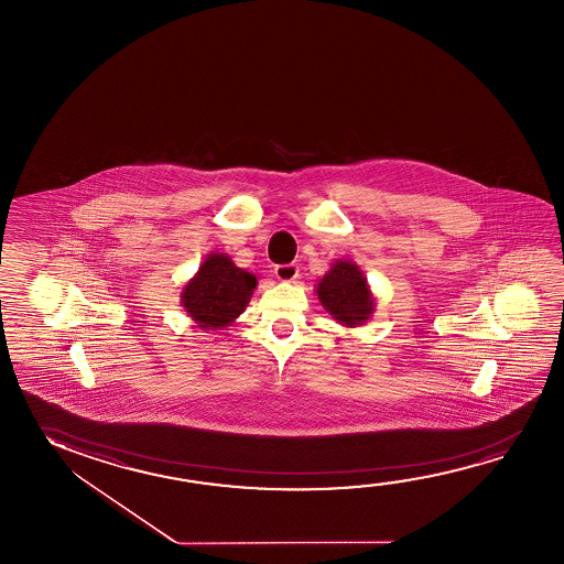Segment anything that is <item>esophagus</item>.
<instances>
[{"label": "esophagus", "instance_id": "34e87169", "mask_svg": "<svg viewBox=\"0 0 564 564\" xmlns=\"http://www.w3.org/2000/svg\"><path fill=\"white\" fill-rule=\"evenodd\" d=\"M275 278H278L279 281H286V283L295 281V279L299 278V265H295V263L278 265V268H275Z\"/></svg>", "mask_w": 564, "mask_h": 564}]
</instances>
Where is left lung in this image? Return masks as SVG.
Here are the masks:
<instances>
[{
  "instance_id": "8db88e82",
  "label": "left lung",
  "mask_w": 564,
  "mask_h": 564,
  "mask_svg": "<svg viewBox=\"0 0 564 564\" xmlns=\"http://www.w3.org/2000/svg\"><path fill=\"white\" fill-rule=\"evenodd\" d=\"M316 295L326 311L346 326H358L373 311V299L366 285V278L350 261H336V265L318 283Z\"/></svg>"
}]
</instances>
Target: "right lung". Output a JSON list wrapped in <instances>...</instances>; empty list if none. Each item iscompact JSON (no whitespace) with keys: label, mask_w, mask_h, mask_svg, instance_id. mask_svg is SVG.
<instances>
[{"label":"right lung","mask_w":564,"mask_h":564,"mask_svg":"<svg viewBox=\"0 0 564 564\" xmlns=\"http://www.w3.org/2000/svg\"><path fill=\"white\" fill-rule=\"evenodd\" d=\"M256 285V275L236 268L228 256L213 253L185 286L183 306L200 328H224L248 305Z\"/></svg>","instance_id":"1"}]
</instances>
